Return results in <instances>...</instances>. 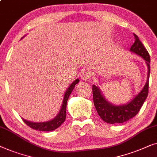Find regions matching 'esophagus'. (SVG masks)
<instances>
[{"label": "esophagus", "mask_w": 157, "mask_h": 157, "mask_svg": "<svg viewBox=\"0 0 157 157\" xmlns=\"http://www.w3.org/2000/svg\"><path fill=\"white\" fill-rule=\"evenodd\" d=\"M91 78V71L89 69H85L81 72V78L82 80H87V79Z\"/></svg>", "instance_id": "34e87169"}]
</instances>
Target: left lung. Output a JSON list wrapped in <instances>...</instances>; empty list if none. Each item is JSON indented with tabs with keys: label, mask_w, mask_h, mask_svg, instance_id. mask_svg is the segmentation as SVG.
Wrapping results in <instances>:
<instances>
[{
	"label": "left lung",
	"mask_w": 157,
	"mask_h": 157,
	"mask_svg": "<svg viewBox=\"0 0 157 157\" xmlns=\"http://www.w3.org/2000/svg\"><path fill=\"white\" fill-rule=\"evenodd\" d=\"M135 42L130 48V51L137 54L144 58L148 67L147 81L140 93L130 102L124 105L116 106L112 105L105 100L101 91L95 85H92L93 101L97 112L103 121L109 124H120L127 122L133 118L140 112L141 107L149 93V80L150 74V56L137 35L134 34Z\"/></svg>",
	"instance_id": "8db88e82"
}]
</instances>
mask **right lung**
Instances as JSON below:
<instances>
[{"instance_id": "right-lung-1", "label": "right lung", "mask_w": 157, "mask_h": 157, "mask_svg": "<svg viewBox=\"0 0 157 157\" xmlns=\"http://www.w3.org/2000/svg\"><path fill=\"white\" fill-rule=\"evenodd\" d=\"M79 79H77L72 82L71 85H70V87H68V89L66 91L65 96H64L63 99V105H62L61 109L59 111V114H57V117L52 120H50L49 122H31L29 121H27L24 119L22 118V120H23V122L27 124L28 127H30L32 129L38 130V131H43V132H50L55 130L57 128H58L62 124L65 122V118H66V107H67V101L69 98L70 94H71V92L73 90L76 84L79 82Z\"/></svg>"}]
</instances>
